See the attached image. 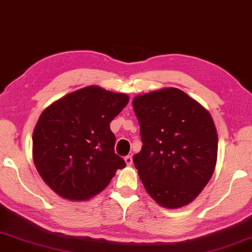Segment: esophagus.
I'll list each match as a JSON object with an SVG mask.
<instances>
[{"instance_id":"34e87169","label":"esophagus","mask_w":252,"mask_h":252,"mask_svg":"<svg viewBox=\"0 0 252 252\" xmlns=\"http://www.w3.org/2000/svg\"><path fill=\"white\" fill-rule=\"evenodd\" d=\"M125 161L126 163V166L132 165V156H126V157L125 158Z\"/></svg>"}]
</instances>
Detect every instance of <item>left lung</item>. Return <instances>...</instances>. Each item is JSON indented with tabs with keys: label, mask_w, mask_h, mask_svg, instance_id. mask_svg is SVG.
Listing matches in <instances>:
<instances>
[{
	"label": "left lung",
	"mask_w": 252,
	"mask_h": 252,
	"mask_svg": "<svg viewBox=\"0 0 252 252\" xmlns=\"http://www.w3.org/2000/svg\"><path fill=\"white\" fill-rule=\"evenodd\" d=\"M132 105L142 141L133 163L147 193L167 209L189 204L217 165L218 133L212 117L175 87L138 95Z\"/></svg>",
	"instance_id": "1"
}]
</instances>
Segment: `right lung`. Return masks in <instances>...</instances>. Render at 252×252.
I'll list each match as a JSON object with an SVG mask.
<instances>
[{"mask_svg":"<svg viewBox=\"0 0 252 252\" xmlns=\"http://www.w3.org/2000/svg\"><path fill=\"white\" fill-rule=\"evenodd\" d=\"M127 102L123 93L86 86L43 110L32 134L33 161L56 194L69 201L90 199L125 168L114 153L110 122Z\"/></svg>","mask_w":252,"mask_h":252,"instance_id":"obj_1","label":"right lung"}]
</instances>
